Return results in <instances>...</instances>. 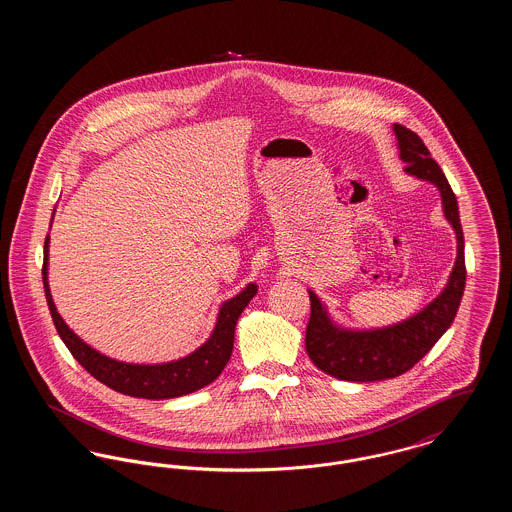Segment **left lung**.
I'll use <instances>...</instances> for the list:
<instances>
[{"instance_id": "8db88e82", "label": "left lung", "mask_w": 512, "mask_h": 512, "mask_svg": "<svg viewBox=\"0 0 512 512\" xmlns=\"http://www.w3.org/2000/svg\"><path fill=\"white\" fill-rule=\"evenodd\" d=\"M393 132L399 157L407 165L405 172L438 188L443 215L455 230L457 259L443 292L434 301L413 317L384 328H343L330 318L317 293L309 290L311 318L305 334L307 353L322 372L347 382L388 380L411 370L453 324L463 299L466 268L457 197L418 134L401 124H393Z\"/></svg>"}]
</instances>
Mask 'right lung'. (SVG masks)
I'll use <instances>...</instances> for the list:
<instances>
[{
	"label": "right lung",
	"mask_w": 512,
	"mask_h": 512,
	"mask_svg": "<svg viewBox=\"0 0 512 512\" xmlns=\"http://www.w3.org/2000/svg\"><path fill=\"white\" fill-rule=\"evenodd\" d=\"M55 213V211H53ZM49 234L44 242V292L49 313L59 338L69 347L74 359L84 366L96 380L111 390L142 399H172L201 390L215 382L234 349V330L247 303L255 297L257 284H247L242 292L220 305L215 328L209 340L199 345L194 353L159 365L122 363L96 351L92 345L80 340L67 322L57 313L48 282Z\"/></svg>",
	"instance_id": "1"
}]
</instances>
